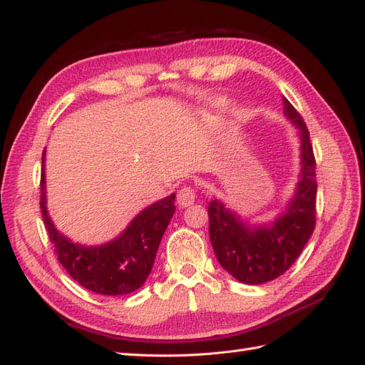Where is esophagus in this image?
Here are the masks:
<instances>
[{"label":"esophagus","mask_w":365,"mask_h":365,"mask_svg":"<svg viewBox=\"0 0 365 365\" xmlns=\"http://www.w3.org/2000/svg\"><path fill=\"white\" fill-rule=\"evenodd\" d=\"M195 189L190 185H184L178 190V195H176V202H178L180 207H189L195 202Z\"/></svg>","instance_id":"esophagus-1"}]
</instances>
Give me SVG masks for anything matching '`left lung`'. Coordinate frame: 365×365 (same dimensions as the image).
<instances>
[{
  "label": "left lung",
  "instance_id": "left-lung-1",
  "mask_svg": "<svg viewBox=\"0 0 365 365\" xmlns=\"http://www.w3.org/2000/svg\"><path fill=\"white\" fill-rule=\"evenodd\" d=\"M283 113L300 137V180L283 212L268 224L250 225L219 200L208 204V235L225 271L247 284L277 279L300 256L315 228V157L302 115L283 97Z\"/></svg>",
  "mask_w": 365,
  "mask_h": 365
}]
</instances>
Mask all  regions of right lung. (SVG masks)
<instances>
[{
	"mask_svg": "<svg viewBox=\"0 0 365 365\" xmlns=\"http://www.w3.org/2000/svg\"><path fill=\"white\" fill-rule=\"evenodd\" d=\"M41 212L59 263L77 283L96 294L125 295L137 291L152 271L161 237L175 213V193L146 207L111 242L81 245L63 236L48 215L43 149Z\"/></svg>",
	"mask_w": 365,
	"mask_h": 365,
	"instance_id": "obj_1",
	"label": "right lung"
}]
</instances>
